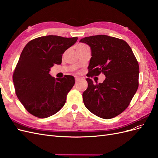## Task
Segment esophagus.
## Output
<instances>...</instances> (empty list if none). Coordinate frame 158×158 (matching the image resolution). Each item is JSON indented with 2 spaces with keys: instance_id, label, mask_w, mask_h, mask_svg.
Wrapping results in <instances>:
<instances>
[{
  "instance_id": "1",
  "label": "esophagus",
  "mask_w": 158,
  "mask_h": 158,
  "mask_svg": "<svg viewBox=\"0 0 158 158\" xmlns=\"http://www.w3.org/2000/svg\"><path fill=\"white\" fill-rule=\"evenodd\" d=\"M80 80H81V78L78 77V76H76V77H75V80H76V82H78V81Z\"/></svg>"
}]
</instances>
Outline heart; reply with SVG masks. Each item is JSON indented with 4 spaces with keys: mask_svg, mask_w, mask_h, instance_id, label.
<instances>
[{
    "mask_svg": "<svg viewBox=\"0 0 158 158\" xmlns=\"http://www.w3.org/2000/svg\"><path fill=\"white\" fill-rule=\"evenodd\" d=\"M82 45V44H80V45Z\"/></svg>",
    "mask_w": 158,
    "mask_h": 158,
    "instance_id": "1",
    "label": "heart"
}]
</instances>
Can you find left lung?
Wrapping results in <instances>:
<instances>
[{
	"label": "left lung",
	"instance_id": "obj_1",
	"mask_svg": "<svg viewBox=\"0 0 158 158\" xmlns=\"http://www.w3.org/2000/svg\"><path fill=\"white\" fill-rule=\"evenodd\" d=\"M80 42L88 45L92 52L88 77L106 76L103 83L96 84L86 78L88 86L82 94L85 107L105 119L118 115L138 87L139 66L131 48L125 41L106 35L85 37Z\"/></svg>",
	"mask_w": 158,
	"mask_h": 158
}]
</instances>
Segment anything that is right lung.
<instances>
[{
    "label": "right lung",
    "mask_w": 158,
    "mask_h": 158,
    "mask_svg": "<svg viewBox=\"0 0 158 158\" xmlns=\"http://www.w3.org/2000/svg\"><path fill=\"white\" fill-rule=\"evenodd\" d=\"M78 38L46 35L28 42L13 74L18 99L33 116L47 118L61 109L75 83L74 76L55 78L49 74L54 64H60L64 51Z\"/></svg>",
    "instance_id": "1"
}]
</instances>
